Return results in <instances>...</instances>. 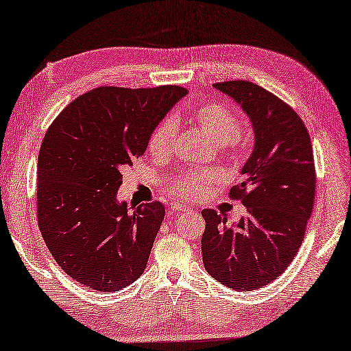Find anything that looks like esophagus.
<instances>
[{
    "label": "esophagus",
    "instance_id": "esophagus-1",
    "mask_svg": "<svg viewBox=\"0 0 351 351\" xmlns=\"http://www.w3.org/2000/svg\"><path fill=\"white\" fill-rule=\"evenodd\" d=\"M189 208H186L184 205H181V204H171V206H170V213H184V211H187Z\"/></svg>",
    "mask_w": 351,
    "mask_h": 351
}]
</instances>
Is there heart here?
<instances>
[{"instance_id": "b5f03b06", "label": "heart", "mask_w": 351, "mask_h": 351, "mask_svg": "<svg viewBox=\"0 0 351 351\" xmlns=\"http://www.w3.org/2000/svg\"><path fill=\"white\" fill-rule=\"evenodd\" d=\"M189 117L208 140L230 157L241 154L239 133L241 128L240 116L234 108L219 101H206L189 111ZM176 138V122L173 117H165L152 130L149 136L151 154L157 157L169 156L173 149ZM221 182V175L213 170H184L171 178L167 191L180 199L197 200Z\"/></svg>"}]
</instances>
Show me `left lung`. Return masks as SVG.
Instances as JSON below:
<instances>
[{
    "label": "left lung",
    "mask_w": 351,
    "mask_h": 351,
    "mask_svg": "<svg viewBox=\"0 0 351 351\" xmlns=\"http://www.w3.org/2000/svg\"><path fill=\"white\" fill-rule=\"evenodd\" d=\"M234 98L254 128V149L241 169L245 180L229 192L246 206V218L227 227L215 210H204V265L235 291L263 288L285 272L302 245L313 211V149L307 127L281 98L250 81L215 84Z\"/></svg>",
    "instance_id": "1"
}]
</instances>
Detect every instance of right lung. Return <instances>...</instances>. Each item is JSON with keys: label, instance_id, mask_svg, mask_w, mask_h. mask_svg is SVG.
<instances>
[{"label": "right lung", "instance_id": "add662e5", "mask_svg": "<svg viewBox=\"0 0 351 351\" xmlns=\"http://www.w3.org/2000/svg\"><path fill=\"white\" fill-rule=\"evenodd\" d=\"M187 90L101 86L47 128L38 157V226L63 272L90 289H122L145 272L165 216L160 202L117 204L121 171Z\"/></svg>", "mask_w": 351, "mask_h": 351}]
</instances>
